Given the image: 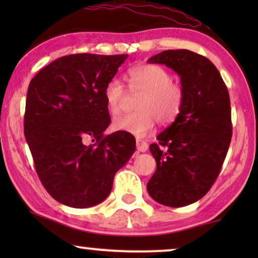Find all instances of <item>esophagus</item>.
Wrapping results in <instances>:
<instances>
[{"label":"esophagus","instance_id":"esophagus-1","mask_svg":"<svg viewBox=\"0 0 258 258\" xmlns=\"http://www.w3.org/2000/svg\"><path fill=\"white\" fill-rule=\"evenodd\" d=\"M136 148L137 150L141 151V153H144V151L148 150V143L146 141H142V140H137L136 142Z\"/></svg>","mask_w":258,"mask_h":258}]
</instances>
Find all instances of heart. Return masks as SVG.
<instances>
[{"label":"heart","mask_w":258,"mask_h":258,"mask_svg":"<svg viewBox=\"0 0 258 258\" xmlns=\"http://www.w3.org/2000/svg\"><path fill=\"white\" fill-rule=\"evenodd\" d=\"M126 82L132 93H142L137 101L139 110L117 116L112 122L115 130L144 137L154 129L157 119L162 124L174 122L184 103V89L172 81L171 74L156 64H140L126 73ZM125 90L121 81L112 77L104 87V100L110 114L122 110Z\"/></svg>","instance_id":"heart-1"}]
</instances>
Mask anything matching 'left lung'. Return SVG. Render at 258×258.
<instances>
[{
	"label": "left lung",
	"instance_id": "left-lung-1",
	"mask_svg": "<svg viewBox=\"0 0 258 258\" xmlns=\"http://www.w3.org/2000/svg\"><path fill=\"white\" fill-rule=\"evenodd\" d=\"M148 62L175 70L184 89L177 118L149 147L157 167L148 192L163 206H189L213 186L230 146L228 88L211 61L186 49L162 51Z\"/></svg>",
	"mask_w": 258,
	"mask_h": 258
}]
</instances>
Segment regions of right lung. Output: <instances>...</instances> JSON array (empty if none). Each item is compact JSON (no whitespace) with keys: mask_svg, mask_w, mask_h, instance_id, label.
I'll list each match as a JSON object with an SVG mask.
<instances>
[{"mask_svg":"<svg viewBox=\"0 0 258 258\" xmlns=\"http://www.w3.org/2000/svg\"><path fill=\"white\" fill-rule=\"evenodd\" d=\"M126 57L62 56L30 81L24 136L38 178L59 203L82 209L103 202L135 151L125 132L103 134L111 121L104 87Z\"/></svg>","mask_w":258,"mask_h":258,"instance_id":"add662e5","label":"right lung"}]
</instances>
